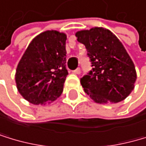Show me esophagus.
<instances>
[{
    "mask_svg": "<svg viewBox=\"0 0 146 146\" xmlns=\"http://www.w3.org/2000/svg\"><path fill=\"white\" fill-rule=\"evenodd\" d=\"M74 74H81V68H79V67H78L77 69H75L74 71Z\"/></svg>",
    "mask_w": 146,
    "mask_h": 146,
    "instance_id": "34e87169",
    "label": "esophagus"
}]
</instances>
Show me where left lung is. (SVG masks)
I'll return each mask as SVG.
<instances>
[{
  "label": "left lung",
  "instance_id": "8db88e82",
  "mask_svg": "<svg viewBox=\"0 0 146 146\" xmlns=\"http://www.w3.org/2000/svg\"><path fill=\"white\" fill-rule=\"evenodd\" d=\"M86 47L92 68L81 78V84L97 103H117L134 89L136 72L133 61L117 37L103 28L75 34Z\"/></svg>",
  "mask_w": 146,
  "mask_h": 146
}]
</instances>
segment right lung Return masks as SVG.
<instances>
[{
    "instance_id": "right-lung-1",
    "label": "right lung",
    "mask_w": 146,
    "mask_h": 146,
    "mask_svg": "<svg viewBox=\"0 0 146 146\" xmlns=\"http://www.w3.org/2000/svg\"><path fill=\"white\" fill-rule=\"evenodd\" d=\"M66 35L48 30L29 45L16 70L19 93L32 104L43 105L62 94L66 69Z\"/></svg>"
}]
</instances>
